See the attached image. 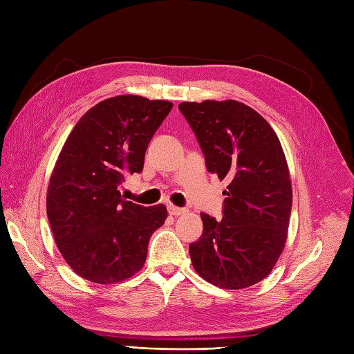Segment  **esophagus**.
<instances>
[{
	"label": "esophagus",
	"instance_id": "34e87169",
	"mask_svg": "<svg viewBox=\"0 0 354 354\" xmlns=\"http://www.w3.org/2000/svg\"><path fill=\"white\" fill-rule=\"evenodd\" d=\"M167 209H169V213H170L171 216H181V214L185 213L184 208H179V207H175V205H169Z\"/></svg>",
	"mask_w": 354,
	"mask_h": 354
}]
</instances>
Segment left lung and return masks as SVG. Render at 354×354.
Here are the masks:
<instances>
[{"label":"left lung","mask_w":354,"mask_h":354,"mask_svg":"<svg viewBox=\"0 0 354 354\" xmlns=\"http://www.w3.org/2000/svg\"><path fill=\"white\" fill-rule=\"evenodd\" d=\"M178 108L207 170L230 183L222 221L201 213L204 231L189 246L193 268L222 289L250 288L269 275L288 237L292 185L281 145L266 120L240 102H184Z\"/></svg>","instance_id":"left-lung-1"}]
</instances>
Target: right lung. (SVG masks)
<instances>
[{"mask_svg": "<svg viewBox=\"0 0 354 354\" xmlns=\"http://www.w3.org/2000/svg\"><path fill=\"white\" fill-rule=\"evenodd\" d=\"M173 103L117 95L97 103L74 126L51 173L47 216L62 257L99 284L142 268L150 236L164 223L162 204L124 201L118 185L141 173L150 140Z\"/></svg>", "mask_w": 354, "mask_h": 354, "instance_id": "add662e5", "label": "right lung"}]
</instances>
